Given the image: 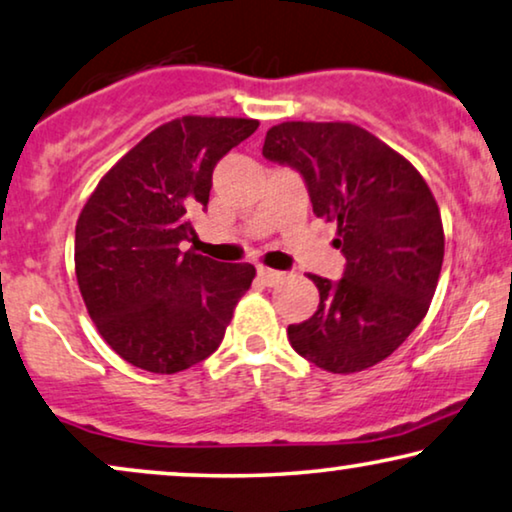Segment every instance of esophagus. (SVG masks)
<instances>
[{"instance_id": "1", "label": "esophagus", "mask_w": 512, "mask_h": 512, "mask_svg": "<svg viewBox=\"0 0 512 512\" xmlns=\"http://www.w3.org/2000/svg\"><path fill=\"white\" fill-rule=\"evenodd\" d=\"M257 278L262 280V283H264L266 287H271V285H276L280 278H283V271L266 269V266H259V269H257Z\"/></svg>"}]
</instances>
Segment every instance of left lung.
I'll return each instance as SVG.
<instances>
[{
  "mask_svg": "<svg viewBox=\"0 0 512 512\" xmlns=\"http://www.w3.org/2000/svg\"><path fill=\"white\" fill-rule=\"evenodd\" d=\"M262 155L304 178L313 213L338 222L343 278L308 276L320 304L287 327L301 357L331 373L383 362L429 311L443 264V225L406 157L350 122H283Z\"/></svg>",
  "mask_w": 512,
  "mask_h": 512,
  "instance_id": "obj_1",
  "label": "left lung"
}]
</instances>
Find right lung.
<instances>
[{
  "mask_svg": "<svg viewBox=\"0 0 512 512\" xmlns=\"http://www.w3.org/2000/svg\"><path fill=\"white\" fill-rule=\"evenodd\" d=\"M259 122L185 115L157 127L99 181L76 222V278L104 341L150 373L218 350L253 264L181 250L208 206L213 169Z\"/></svg>",
  "mask_w": 512,
  "mask_h": 512,
  "instance_id": "1",
  "label": "right lung"
}]
</instances>
